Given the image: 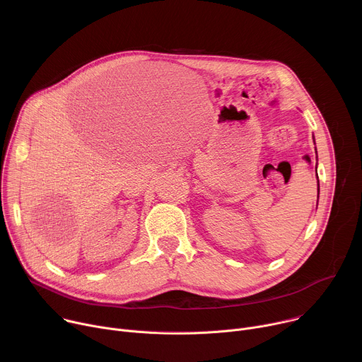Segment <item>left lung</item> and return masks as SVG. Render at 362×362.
Returning a JSON list of instances; mask_svg holds the SVG:
<instances>
[{
  "label": "left lung",
  "mask_w": 362,
  "mask_h": 362,
  "mask_svg": "<svg viewBox=\"0 0 362 362\" xmlns=\"http://www.w3.org/2000/svg\"><path fill=\"white\" fill-rule=\"evenodd\" d=\"M314 143H315V140H314ZM318 158V156H317ZM318 176V175H317ZM318 193H320V182H318Z\"/></svg>",
  "instance_id": "left-lung-1"
}]
</instances>
